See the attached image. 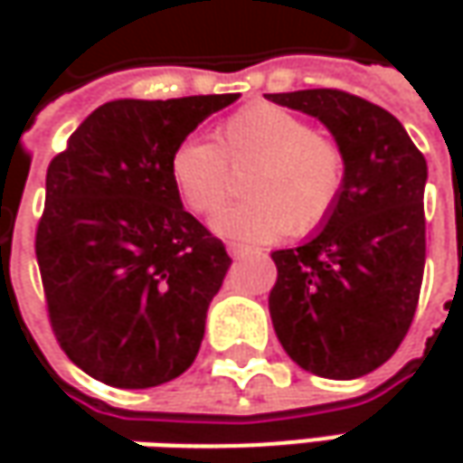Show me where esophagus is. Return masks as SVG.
I'll use <instances>...</instances> for the list:
<instances>
[{"instance_id":"34e87169","label":"esophagus","mask_w":463,"mask_h":463,"mask_svg":"<svg viewBox=\"0 0 463 463\" xmlns=\"http://www.w3.org/2000/svg\"><path fill=\"white\" fill-rule=\"evenodd\" d=\"M226 250H229V255H232V258H244V255L258 252V250H252V247H247V244H240V241H229V244H226Z\"/></svg>"}]
</instances>
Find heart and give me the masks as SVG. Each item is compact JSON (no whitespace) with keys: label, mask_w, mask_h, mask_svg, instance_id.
<instances>
[{"label":"heart","mask_w":463,"mask_h":463,"mask_svg":"<svg viewBox=\"0 0 463 463\" xmlns=\"http://www.w3.org/2000/svg\"><path fill=\"white\" fill-rule=\"evenodd\" d=\"M250 165V195L213 216V232L241 241H270L286 232L304 237L327 222L345 185V156L304 118L273 102H252L216 128V144L185 138L169 154V180L198 213L219 208L229 167Z\"/></svg>","instance_id":"obj_1"}]
</instances>
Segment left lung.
<instances>
[{
	"label": "left lung",
	"mask_w": 463,
	"mask_h": 463,
	"mask_svg": "<svg viewBox=\"0 0 463 463\" xmlns=\"http://www.w3.org/2000/svg\"><path fill=\"white\" fill-rule=\"evenodd\" d=\"M265 98L317 118L345 156V185L322 229L273 252L270 319L304 371L358 379L394 355L418 309L428 162L400 120L364 98L340 90Z\"/></svg>",
	"instance_id": "left-lung-1"
}]
</instances>
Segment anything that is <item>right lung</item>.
Listing matches in <instances>:
<instances>
[{
  "instance_id": "1",
  "label": "right lung",
  "mask_w": 463,
  "mask_h": 463,
  "mask_svg": "<svg viewBox=\"0 0 463 463\" xmlns=\"http://www.w3.org/2000/svg\"><path fill=\"white\" fill-rule=\"evenodd\" d=\"M240 95L113 99L45 175L35 234L51 327L92 379L159 386L193 365L232 265L169 180V154Z\"/></svg>"
}]
</instances>
